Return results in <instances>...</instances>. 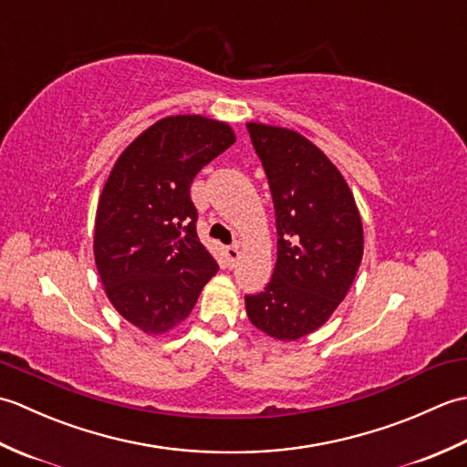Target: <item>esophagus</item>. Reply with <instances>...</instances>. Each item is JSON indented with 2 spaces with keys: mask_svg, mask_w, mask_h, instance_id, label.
Wrapping results in <instances>:
<instances>
[{
  "mask_svg": "<svg viewBox=\"0 0 467 467\" xmlns=\"http://www.w3.org/2000/svg\"><path fill=\"white\" fill-rule=\"evenodd\" d=\"M224 254H226L228 263H231V266H234L236 263H239V259H241V249H239V244L226 246V249H224Z\"/></svg>",
  "mask_w": 467,
  "mask_h": 467,
  "instance_id": "esophagus-1",
  "label": "esophagus"
}]
</instances>
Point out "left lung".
<instances>
[{"label":"left lung","mask_w":467,"mask_h":467,"mask_svg":"<svg viewBox=\"0 0 467 467\" xmlns=\"http://www.w3.org/2000/svg\"><path fill=\"white\" fill-rule=\"evenodd\" d=\"M269 178L276 214L271 283L244 296L256 329L296 341L329 321L363 259V223L349 184L309 138L289 128L246 124Z\"/></svg>","instance_id":"obj_1"}]
</instances>
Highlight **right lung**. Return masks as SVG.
<instances>
[{
    "instance_id": "obj_1",
    "label": "right lung",
    "mask_w": 467,
    "mask_h": 467,
    "mask_svg": "<svg viewBox=\"0 0 467 467\" xmlns=\"http://www.w3.org/2000/svg\"><path fill=\"white\" fill-rule=\"evenodd\" d=\"M236 142L223 120L166 116L118 156L98 201L94 259L104 293L146 335L182 323L218 265L198 241L191 184Z\"/></svg>"
}]
</instances>
